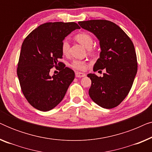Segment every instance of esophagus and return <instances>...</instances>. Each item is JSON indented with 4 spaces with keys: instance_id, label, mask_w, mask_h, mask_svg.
I'll list each match as a JSON object with an SVG mask.
<instances>
[{
    "instance_id": "esophagus-1",
    "label": "esophagus",
    "mask_w": 152,
    "mask_h": 152,
    "mask_svg": "<svg viewBox=\"0 0 152 152\" xmlns=\"http://www.w3.org/2000/svg\"><path fill=\"white\" fill-rule=\"evenodd\" d=\"M86 76V75L84 73H82V72H75V77H79V78H81V77H84Z\"/></svg>"
}]
</instances>
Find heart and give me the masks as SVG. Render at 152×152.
Listing matches in <instances>:
<instances>
[{"instance_id": "1", "label": "heart", "mask_w": 152, "mask_h": 152, "mask_svg": "<svg viewBox=\"0 0 152 152\" xmlns=\"http://www.w3.org/2000/svg\"><path fill=\"white\" fill-rule=\"evenodd\" d=\"M75 39L82 44L86 48H91L93 43V39L91 35L88 32H82L77 34L75 36ZM70 45L67 41H64L61 43V53L64 55H68L69 53ZM70 66L74 69L77 70H86V63L85 61H80V60H74L70 64Z\"/></svg>"}]
</instances>
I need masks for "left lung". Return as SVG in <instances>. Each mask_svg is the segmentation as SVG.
I'll return each mask as SVG.
<instances>
[{"mask_svg": "<svg viewBox=\"0 0 152 152\" xmlns=\"http://www.w3.org/2000/svg\"><path fill=\"white\" fill-rule=\"evenodd\" d=\"M82 28L93 33L99 41L101 53L93 70H106L103 77L87 75L91 80L88 94L105 109L117 107L129 94L138 70L134 43L114 23L107 20L80 21Z\"/></svg>", "mask_w": 152, "mask_h": 152, "instance_id": "left-lung-1", "label": "left lung"}]
</instances>
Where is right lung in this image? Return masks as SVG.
Wrapping results in <instances>:
<instances>
[{"label":"right lung","instance_id":"obj_1","mask_svg":"<svg viewBox=\"0 0 152 152\" xmlns=\"http://www.w3.org/2000/svg\"><path fill=\"white\" fill-rule=\"evenodd\" d=\"M80 27L75 22L45 23L32 31L22 43L17 75L25 97L33 107L48 111L59 104L75 78V72L59 61L65 37ZM53 67L60 70L49 75Z\"/></svg>","mask_w":152,"mask_h":152}]
</instances>
